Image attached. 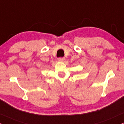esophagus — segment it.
I'll list each match as a JSON object with an SVG mask.
<instances>
[{
  "label": "esophagus",
  "mask_w": 124,
  "mask_h": 124,
  "mask_svg": "<svg viewBox=\"0 0 124 124\" xmlns=\"http://www.w3.org/2000/svg\"><path fill=\"white\" fill-rule=\"evenodd\" d=\"M58 61H59V62H63L64 60H65V58L64 57H59L57 59Z\"/></svg>",
  "instance_id": "1"
}]
</instances>
